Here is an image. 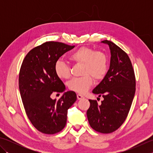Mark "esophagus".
<instances>
[{
  "instance_id": "1",
  "label": "esophagus",
  "mask_w": 153,
  "mask_h": 153,
  "mask_svg": "<svg viewBox=\"0 0 153 153\" xmlns=\"http://www.w3.org/2000/svg\"><path fill=\"white\" fill-rule=\"evenodd\" d=\"M77 98L78 100H80V99H82L84 98V97L83 95H81V94H77Z\"/></svg>"
}]
</instances>
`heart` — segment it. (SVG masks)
<instances>
[{"mask_svg":"<svg viewBox=\"0 0 153 153\" xmlns=\"http://www.w3.org/2000/svg\"><path fill=\"white\" fill-rule=\"evenodd\" d=\"M69 60L77 64H82L81 74L83 76L74 78L68 83V88L83 94L92 86L95 81H100L105 77L108 68V58L101 51H95L88 47H81L69 55ZM54 70L60 79L70 77V66L66 62L58 60L55 63Z\"/></svg>","mask_w":153,"mask_h":153,"instance_id":"b5f03b06","label":"heart"}]
</instances>
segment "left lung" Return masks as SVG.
I'll list each match as a JSON object with an SVG mask.
<instances>
[{
	"label": "left lung",
	"instance_id": "1",
	"mask_svg": "<svg viewBox=\"0 0 153 153\" xmlns=\"http://www.w3.org/2000/svg\"><path fill=\"white\" fill-rule=\"evenodd\" d=\"M102 43L109 46L111 53L110 68L105 77L93 90L104 100L98 105L89 99L87 111L90 126L97 132L110 134L124 122L130 110L135 93V76L128 55L112 41Z\"/></svg>",
	"mask_w": 153,
	"mask_h": 153
}]
</instances>
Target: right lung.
I'll list each match as a JSON object with an SVG mask.
<instances>
[{"mask_svg":"<svg viewBox=\"0 0 153 153\" xmlns=\"http://www.w3.org/2000/svg\"><path fill=\"white\" fill-rule=\"evenodd\" d=\"M60 42L47 41L29 52L19 74V89L25 113L38 131L53 135L61 131L67 121L68 110L77 99L67 91L56 100L51 95L60 93L65 85L54 70L59 58L74 48Z\"/></svg>","mask_w":153,"mask_h":153,"instance_id":"1","label":"right lung"}]
</instances>
